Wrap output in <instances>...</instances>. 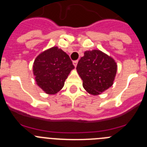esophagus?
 Segmentation results:
<instances>
[{
    "label": "esophagus",
    "mask_w": 147,
    "mask_h": 147,
    "mask_svg": "<svg viewBox=\"0 0 147 147\" xmlns=\"http://www.w3.org/2000/svg\"><path fill=\"white\" fill-rule=\"evenodd\" d=\"M77 63H78V60H75V61L73 62V64H74V67H76V65H77Z\"/></svg>",
    "instance_id": "34e87169"
}]
</instances>
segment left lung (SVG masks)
<instances>
[{"label": "left lung", "mask_w": 147, "mask_h": 147, "mask_svg": "<svg viewBox=\"0 0 147 147\" xmlns=\"http://www.w3.org/2000/svg\"><path fill=\"white\" fill-rule=\"evenodd\" d=\"M84 90L98 95L113 85L117 65L114 58L99 49L86 51L76 66Z\"/></svg>", "instance_id": "1"}]
</instances>
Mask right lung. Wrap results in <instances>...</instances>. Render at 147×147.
I'll return each instance as SVG.
<instances>
[{
	"instance_id": "add662e5",
	"label": "right lung",
	"mask_w": 147,
	"mask_h": 147,
	"mask_svg": "<svg viewBox=\"0 0 147 147\" xmlns=\"http://www.w3.org/2000/svg\"><path fill=\"white\" fill-rule=\"evenodd\" d=\"M74 68L69 56L57 47H52L36 57L33 73L36 84L45 93L54 95L62 90Z\"/></svg>"
}]
</instances>
